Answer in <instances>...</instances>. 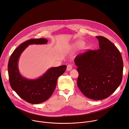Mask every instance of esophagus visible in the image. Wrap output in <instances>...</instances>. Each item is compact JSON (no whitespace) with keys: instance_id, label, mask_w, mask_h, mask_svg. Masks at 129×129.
I'll use <instances>...</instances> for the list:
<instances>
[{"instance_id":"esophagus-1","label":"esophagus","mask_w":129,"mask_h":129,"mask_svg":"<svg viewBox=\"0 0 129 129\" xmlns=\"http://www.w3.org/2000/svg\"><path fill=\"white\" fill-rule=\"evenodd\" d=\"M72 69V66L71 65V64H68L67 68V70L68 71H69L71 70Z\"/></svg>"}]
</instances>
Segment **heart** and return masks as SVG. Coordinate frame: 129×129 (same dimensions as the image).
<instances>
[{"label": "heart", "mask_w": 129, "mask_h": 129, "mask_svg": "<svg viewBox=\"0 0 129 129\" xmlns=\"http://www.w3.org/2000/svg\"><path fill=\"white\" fill-rule=\"evenodd\" d=\"M77 45L79 46H82L83 45V42H82V41H80V42H78L77 43Z\"/></svg>", "instance_id": "1"}]
</instances>
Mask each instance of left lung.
Here are the masks:
<instances>
[{
  "label": "left lung",
  "mask_w": 129,
  "mask_h": 129,
  "mask_svg": "<svg viewBox=\"0 0 129 129\" xmlns=\"http://www.w3.org/2000/svg\"><path fill=\"white\" fill-rule=\"evenodd\" d=\"M99 49L77 55L74 62L79 76L77 86L88 98L106 99L113 93L121 82L123 61L118 49L109 39L96 36Z\"/></svg>",
  "instance_id": "left-lung-1"
}]
</instances>
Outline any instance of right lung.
Returning a JSON list of instances; mask_svg holds the SVG:
<instances>
[{
	"label": "right lung",
	"instance_id": "right-lung-1",
	"mask_svg": "<svg viewBox=\"0 0 129 129\" xmlns=\"http://www.w3.org/2000/svg\"><path fill=\"white\" fill-rule=\"evenodd\" d=\"M48 42L45 38L31 39L24 41L13 52L8 63L9 81L12 89L26 102L38 104L48 99L54 91L57 79L65 72L66 65L49 69L40 77L30 79L20 73L18 63L23 51L30 45H44Z\"/></svg>",
	"mask_w": 129,
	"mask_h": 129
}]
</instances>
